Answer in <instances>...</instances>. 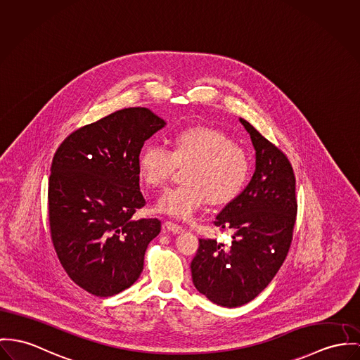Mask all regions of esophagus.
Returning a JSON list of instances; mask_svg holds the SVG:
<instances>
[{
    "label": "esophagus",
    "mask_w": 360,
    "mask_h": 360,
    "mask_svg": "<svg viewBox=\"0 0 360 360\" xmlns=\"http://www.w3.org/2000/svg\"><path fill=\"white\" fill-rule=\"evenodd\" d=\"M165 227L168 231H172V233H184L185 231V229L181 224H176L174 221H165Z\"/></svg>",
    "instance_id": "esophagus-1"
}]
</instances>
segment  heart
I'll list each match as a JSON object with an SVG mask.
<instances>
[{"label": "heart", "mask_w": 360, "mask_h": 360, "mask_svg": "<svg viewBox=\"0 0 360 360\" xmlns=\"http://www.w3.org/2000/svg\"><path fill=\"white\" fill-rule=\"evenodd\" d=\"M178 167H188L186 184L163 194L158 208L179 219L193 218L210 200L217 205L230 202L248 181V153L217 129H185L174 136L171 150L149 143L139 153V176L152 189L167 188Z\"/></svg>", "instance_id": "b5f03b06"}]
</instances>
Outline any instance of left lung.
Wrapping results in <instances>:
<instances>
[{"label":"left lung","instance_id":"obj_1","mask_svg":"<svg viewBox=\"0 0 360 360\" xmlns=\"http://www.w3.org/2000/svg\"><path fill=\"white\" fill-rule=\"evenodd\" d=\"M256 150L248 186L217 215L214 224L231 231V245L200 238L192 260L195 289L221 307H240L267 288L285 262L297 214L296 179L286 155L240 119Z\"/></svg>","mask_w":360,"mask_h":360}]
</instances>
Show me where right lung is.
<instances>
[{
  "label": "right lung",
  "instance_id": "obj_1",
  "mask_svg": "<svg viewBox=\"0 0 360 360\" xmlns=\"http://www.w3.org/2000/svg\"><path fill=\"white\" fill-rule=\"evenodd\" d=\"M165 124L148 108H124L75 130L56 150L48 185L52 244L68 277L94 296L130 288L162 230L158 218L134 214L146 204L141 149Z\"/></svg>",
  "mask_w": 360,
  "mask_h": 360
}]
</instances>
